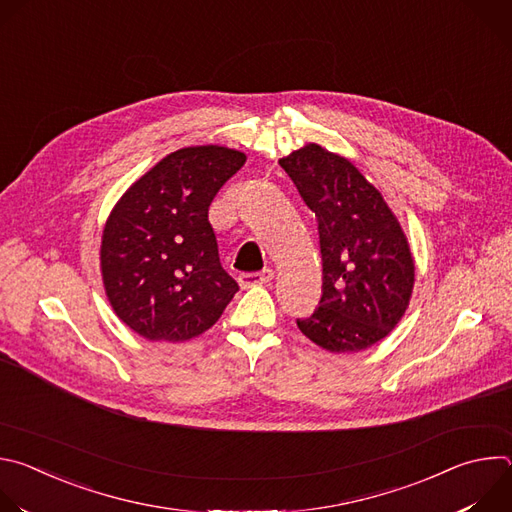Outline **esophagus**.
Wrapping results in <instances>:
<instances>
[{"mask_svg": "<svg viewBox=\"0 0 512 512\" xmlns=\"http://www.w3.org/2000/svg\"><path fill=\"white\" fill-rule=\"evenodd\" d=\"M271 279H273V269H263V271H259V273H243V275H239L241 287L263 285V283H269Z\"/></svg>", "mask_w": 512, "mask_h": 512, "instance_id": "obj_1", "label": "esophagus"}]
</instances>
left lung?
<instances>
[{
	"mask_svg": "<svg viewBox=\"0 0 512 512\" xmlns=\"http://www.w3.org/2000/svg\"><path fill=\"white\" fill-rule=\"evenodd\" d=\"M318 218L322 298L298 328L328 352H358L401 322L415 261L397 216L358 168L318 143L279 160Z\"/></svg>",
	"mask_w": 512,
	"mask_h": 512,
	"instance_id": "1",
	"label": "left lung"
}]
</instances>
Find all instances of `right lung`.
Returning a JSON list of instances; mask_svg holds the SVG:
<instances>
[{
    "label": "right lung",
    "instance_id": "obj_1",
    "mask_svg": "<svg viewBox=\"0 0 512 512\" xmlns=\"http://www.w3.org/2000/svg\"><path fill=\"white\" fill-rule=\"evenodd\" d=\"M245 160L225 145L176 150L113 206L99 253L103 287L117 318L141 338H196L239 291L218 261L208 206Z\"/></svg>",
    "mask_w": 512,
    "mask_h": 512
}]
</instances>
